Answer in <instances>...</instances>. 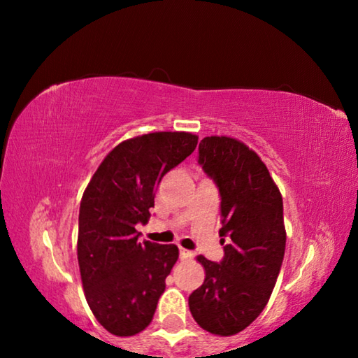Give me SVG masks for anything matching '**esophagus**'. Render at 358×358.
Returning <instances> with one entry per match:
<instances>
[{"label":"esophagus","instance_id":"34e87169","mask_svg":"<svg viewBox=\"0 0 358 358\" xmlns=\"http://www.w3.org/2000/svg\"><path fill=\"white\" fill-rule=\"evenodd\" d=\"M194 257V252L192 251H187L185 248H180V259L181 260H187V259H192Z\"/></svg>","mask_w":358,"mask_h":358}]
</instances>
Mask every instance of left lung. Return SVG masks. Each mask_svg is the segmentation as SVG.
Wrapping results in <instances>:
<instances>
[{
    "instance_id": "left-lung-1",
    "label": "left lung",
    "mask_w": 358,
    "mask_h": 358,
    "mask_svg": "<svg viewBox=\"0 0 358 358\" xmlns=\"http://www.w3.org/2000/svg\"><path fill=\"white\" fill-rule=\"evenodd\" d=\"M199 164L221 196L224 257H197L205 281L189 295V310L203 330L230 336L264 311L273 292L286 250L282 197L260 157L235 138L205 137Z\"/></svg>"
}]
</instances>
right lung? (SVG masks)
Listing matches in <instances>:
<instances>
[{
  "mask_svg": "<svg viewBox=\"0 0 358 358\" xmlns=\"http://www.w3.org/2000/svg\"><path fill=\"white\" fill-rule=\"evenodd\" d=\"M196 145L189 132H151L121 142L83 192L77 240L82 284L90 310L112 335H136L155 316L178 248L138 243L136 226L148 222L157 185Z\"/></svg>",
  "mask_w": 358,
  "mask_h": 358,
  "instance_id": "obj_1",
  "label": "right lung"
}]
</instances>
